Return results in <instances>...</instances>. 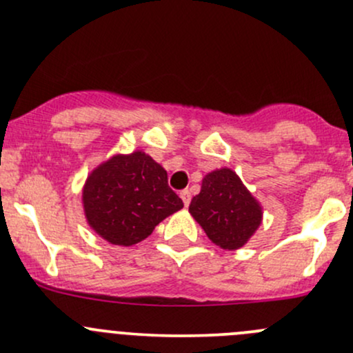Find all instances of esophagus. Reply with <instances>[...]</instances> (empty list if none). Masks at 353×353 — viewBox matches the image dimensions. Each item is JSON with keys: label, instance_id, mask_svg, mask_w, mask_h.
Returning <instances> with one entry per match:
<instances>
[{"label": "esophagus", "instance_id": "34e87169", "mask_svg": "<svg viewBox=\"0 0 353 353\" xmlns=\"http://www.w3.org/2000/svg\"><path fill=\"white\" fill-rule=\"evenodd\" d=\"M181 199H183L184 206L188 208L189 203H191V191H189V189H184V191H181Z\"/></svg>", "mask_w": 353, "mask_h": 353}]
</instances>
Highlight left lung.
Wrapping results in <instances>:
<instances>
[{"instance_id":"obj_1","label":"left lung","mask_w":353,"mask_h":353,"mask_svg":"<svg viewBox=\"0 0 353 353\" xmlns=\"http://www.w3.org/2000/svg\"><path fill=\"white\" fill-rule=\"evenodd\" d=\"M189 212L208 238L223 250H239L263 219L261 206L234 170L223 168L204 176L201 192L192 197Z\"/></svg>"}]
</instances>
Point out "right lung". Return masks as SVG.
Segmentation results:
<instances>
[{
	"mask_svg": "<svg viewBox=\"0 0 353 353\" xmlns=\"http://www.w3.org/2000/svg\"><path fill=\"white\" fill-rule=\"evenodd\" d=\"M82 201L88 226L119 246L141 243L184 206L169 188L165 169L142 150L117 154L92 170Z\"/></svg>",
	"mask_w": 353,
	"mask_h": 353,
	"instance_id": "add662e5",
	"label": "right lung"
}]
</instances>
